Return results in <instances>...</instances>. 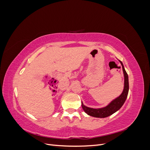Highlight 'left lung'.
I'll return each instance as SVG.
<instances>
[{
  "mask_svg": "<svg viewBox=\"0 0 150 150\" xmlns=\"http://www.w3.org/2000/svg\"><path fill=\"white\" fill-rule=\"evenodd\" d=\"M119 61L120 62L122 66V71H123L124 74V88L122 93L118 97H117L115 99H113V100L109 103L106 106L101 108H89L84 105L83 102H81V105H82L83 110L86 113H87L88 115L93 117H100V118L106 117L118 111L122 107V106L124 104L127 98V96H128V94L129 91L128 76V74L126 73L122 62L120 61Z\"/></svg>",
  "mask_w": 150,
  "mask_h": 150,
  "instance_id": "obj_1",
  "label": "left lung"
}]
</instances>
